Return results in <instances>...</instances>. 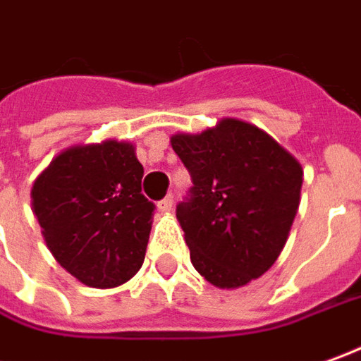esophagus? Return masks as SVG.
I'll list each match as a JSON object with an SVG mask.
<instances>
[{
    "instance_id": "esophagus-1",
    "label": "esophagus",
    "mask_w": 361,
    "mask_h": 361,
    "mask_svg": "<svg viewBox=\"0 0 361 361\" xmlns=\"http://www.w3.org/2000/svg\"><path fill=\"white\" fill-rule=\"evenodd\" d=\"M159 210H161V212H171V210H173V196H165V198L159 202Z\"/></svg>"
}]
</instances>
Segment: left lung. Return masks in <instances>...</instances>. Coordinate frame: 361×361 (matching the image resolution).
Returning a JSON list of instances; mask_svg holds the SVG:
<instances>
[{"label": "left lung", "mask_w": 361, "mask_h": 361, "mask_svg": "<svg viewBox=\"0 0 361 361\" xmlns=\"http://www.w3.org/2000/svg\"><path fill=\"white\" fill-rule=\"evenodd\" d=\"M192 188L176 206L195 269L238 289L277 261L297 216L302 166L257 126L226 118L202 133H176Z\"/></svg>", "instance_id": "obj_1"}]
</instances>
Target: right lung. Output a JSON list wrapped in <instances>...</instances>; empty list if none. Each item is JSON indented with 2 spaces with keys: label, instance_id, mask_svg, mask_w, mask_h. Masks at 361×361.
Wrapping results in <instances>:
<instances>
[{
  "label": "right lung",
  "instance_id": "obj_1",
  "mask_svg": "<svg viewBox=\"0 0 361 361\" xmlns=\"http://www.w3.org/2000/svg\"><path fill=\"white\" fill-rule=\"evenodd\" d=\"M141 178L135 147L108 139L62 151L33 183L44 243L84 285L111 289L141 269L155 210Z\"/></svg>",
  "mask_w": 361,
  "mask_h": 361
}]
</instances>
